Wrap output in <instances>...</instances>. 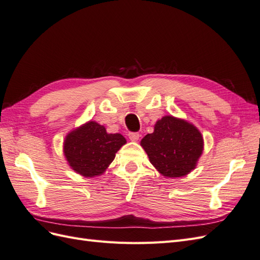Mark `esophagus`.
Instances as JSON below:
<instances>
[{"label": "esophagus", "instance_id": "34e87169", "mask_svg": "<svg viewBox=\"0 0 260 260\" xmlns=\"http://www.w3.org/2000/svg\"><path fill=\"white\" fill-rule=\"evenodd\" d=\"M139 138H140V135L138 132H130L129 133V139L132 141V142H137Z\"/></svg>", "mask_w": 260, "mask_h": 260}]
</instances>
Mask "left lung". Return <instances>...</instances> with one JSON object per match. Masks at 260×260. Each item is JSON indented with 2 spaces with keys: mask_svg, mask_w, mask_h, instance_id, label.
Here are the masks:
<instances>
[{
  "mask_svg": "<svg viewBox=\"0 0 260 260\" xmlns=\"http://www.w3.org/2000/svg\"><path fill=\"white\" fill-rule=\"evenodd\" d=\"M148 159L165 178L190 174L204 151L201 131L191 122L171 115L164 116L154 125V132L141 140Z\"/></svg>",
  "mask_w": 260,
  "mask_h": 260,
  "instance_id": "8db88e82",
  "label": "left lung"
}]
</instances>
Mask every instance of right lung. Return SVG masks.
I'll return each instance as SVG.
<instances>
[{
    "label": "right lung",
    "mask_w": 260,
    "mask_h": 260,
    "mask_svg": "<svg viewBox=\"0 0 260 260\" xmlns=\"http://www.w3.org/2000/svg\"><path fill=\"white\" fill-rule=\"evenodd\" d=\"M125 143L120 133H108L104 125L90 120L67 133L62 152L75 172L93 178L104 174Z\"/></svg>",
    "instance_id": "add662e5"
}]
</instances>
